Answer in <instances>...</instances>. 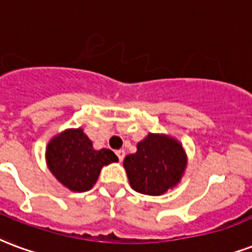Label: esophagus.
<instances>
[{"label": "esophagus", "mask_w": 252, "mask_h": 252, "mask_svg": "<svg viewBox=\"0 0 252 252\" xmlns=\"http://www.w3.org/2000/svg\"><path fill=\"white\" fill-rule=\"evenodd\" d=\"M116 156H118L119 161L122 162V161L124 160V156H126V152L123 151V149H120V151H116Z\"/></svg>", "instance_id": "esophagus-1"}]
</instances>
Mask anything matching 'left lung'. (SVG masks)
<instances>
[{
    "instance_id": "obj_1",
    "label": "left lung",
    "mask_w": 252,
    "mask_h": 252,
    "mask_svg": "<svg viewBox=\"0 0 252 252\" xmlns=\"http://www.w3.org/2000/svg\"><path fill=\"white\" fill-rule=\"evenodd\" d=\"M188 156L177 139L165 133H148L137 143L136 153L124 158L130 188L147 195H162L181 181Z\"/></svg>"
}]
</instances>
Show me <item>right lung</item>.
Wrapping results in <instances>:
<instances>
[{
    "label": "right lung",
    "mask_w": 252,
    "mask_h": 252,
    "mask_svg": "<svg viewBox=\"0 0 252 252\" xmlns=\"http://www.w3.org/2000/svg\"><path fill=\"white\" fill-rule=\"evenodd\" d=\"M46 164L54 177L71 191H87L105 165L119 161L107 148L95 149L82 128H68L54 136L46 147Z\"/></svg>",
    "instance_id": "obj_1"
}]
</instances>
